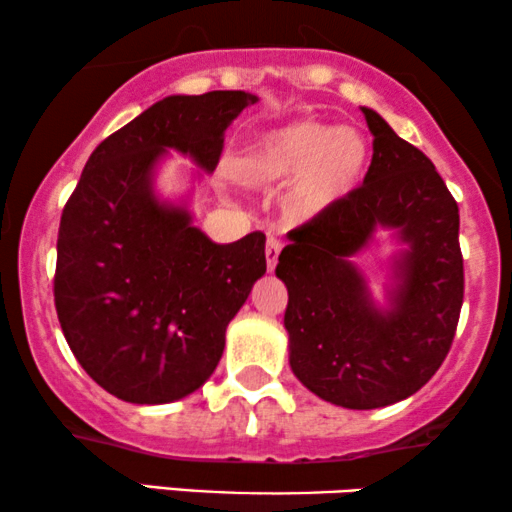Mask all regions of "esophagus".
<instances>
[{
  "label": "esophagus",
  "instance_id": "esophagus-1",
  "mask_svg": "<svg viewBox=\"0 0 512 512\" xmlns=\"http://www.w3.org/2000/svg\"><path fill=\"white\" fill-rule=\"evenodd\" d=\"M280 251H282V242H280V239L268 237V242H266V263H268L270 273H273L275 266H278Z\"/></svg>",
  "mask_w": 512,
  "mask_h": 512
}]
</instances>
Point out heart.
<instances>
[{
	"instance_id": "obj_1",
	"label": "heart",
	"mask_w": 512,
	"mask_h": 512,
	"mask_svg": "<svg viewBox=\"0 0 512 512\" xmlns=\"http://www.w3.org/2000/svg\"><path fill=\"white\" fill-rule=\"evenodd\" d=\"M369 162L366 141L354 129L302 119L256 136L234 160L232 172L249 186L285 184L294 176V206L316 213L357 186Z\"/></svg>"
}]
</instances>
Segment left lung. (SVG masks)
I'll use <instances>...</instances> for the list:
<instances>
[{
  "label": "left lung",
  "instance_id": "obj_1",
  "mask_svg": "<svg viewBox=\"0 0 512 512\" xmlns=\"http://www.w3.org/2000/svg\"><path fill=\"white\" fill-rule=\"evenodd\" d=\"M362 112L374 134L364 184L294 227L275 268L290 297L294 376L347 410L393 405L429 383L453 345L465 294L453 194L422 150L381 114ZM376 226L398 229L411 246L396 262L388 312L375 309L349 261Z\"/></svg>",
  "mask_w": 512,
  "mask_h": 512
}]
</instances>
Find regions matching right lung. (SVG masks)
Masks as SVG:
<instances>
[{
    "label": "right lung",
    "mask_w": 512,
    "mask_h": 512,
    "mask_svg": "<svg viewBox=\"0 0 512 512\" xmlns=\"http://www.w3.org/2000/svg\"><path fill=\"white\" fill-rule=\"evenodd\" d=\"M256 100L210 90L155 102L93 150L66 201L54 306L78 364L114 398L162 405L201 388L266 273V234L210 242L150 182L167 148L213 172L222 134Z\"/></svg>",
    "instance_id": "1"
}]
</instances>
